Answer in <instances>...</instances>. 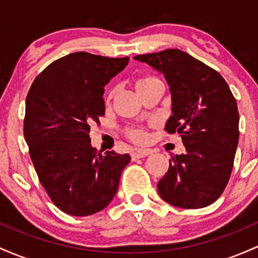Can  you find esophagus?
Segmentation results:
<instances>
[{
  "label": "esophagus",
  "instance_id": "1",
  "mask_svg": "<svg viewBox=\"0 0 258 258\" xmlns=\"http://www.w3.org/2000/svg\"><path fill=\"white\" fill-rule=\"evenodd\" d=\"M150 154H152V152H150V150H148V149H138V150H136V152H133L131 154V158H132L133 161H135V160L144 158V156L150 155Z\"/></svg>",
  "mask_w": 258,
  "mask_h": 258
}]
</instances>
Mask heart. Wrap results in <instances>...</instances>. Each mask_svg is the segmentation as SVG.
Here are the masks:
<instances>
[{
  "label": "heart",
  "instance_id": "1",
  "mask_svg": "<svg viewBox=\"0 0 258 258\" xmlns=\"http://www.w3.org/2000/svg\"><path fill=\"white\" fill-rule=\"evenodd\" d=\"M148 79H152V78H146V79H141L138 80V82L141 81H146ZM112 92H110V94ZM127 135H128V137L132 139L135 143H144V142H147L148 139V135L146 133V131L142 128H132L128 132H127Z\"/></svg>",
  "mask_w": 258,
  "mask_h": 258
}]
</instances>
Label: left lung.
Here are the masks:
<instances>
[{"label": "left lung", "instance_id": "8db88e82", "mask_svg": "<svg viewBox=\"0 0 258 258\" xmlns=\"http://www.w3.org/2000/svg\"><path fill=\"white\" fill-rule=\"evenodd\" d=\"M164 74L172 115L165 131L178 133L185 154L170 160L159 180L160 197L180 209H201L221 197L233 170L239 141L236 100L220 73L179 49L135 57Z\"/></svg>", "mask_w": 258, "mask_h": 258}]
</instances>
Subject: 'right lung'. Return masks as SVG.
Segmentation results:
<instances>
[{
	"label": "right lung",
	"instance_id": "obj_1",
	"mask_svg": "<svg viewBox=\"0 0 258 258\" xmlns=\"http://www.w3.org/2000/svg\"><path fill=\"white\" fill-rule=\"evenodd\" d=\"M130 58L75 52L51 63L32 82L25 103L24 137L41 184L59 210L90 216L109 205L131 161L91 147V123L104 115V86Z\"/></svg>",
	"mask_w": 258,
	"mask_h": 258
}]
</instances>
